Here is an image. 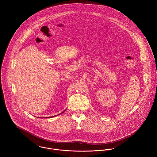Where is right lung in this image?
I'll return each instance as SVG.
<instances>
[{"mask_svg": "<svg viewBox=\"0 0 157 157\" xmlns=\"http://www.w3.org/2000/svg\"><path fill=\"white\" fill-rule=\"evenodd\" d=\"M65 111H65H64L63 112H64ZM63 112H62V113H63ZM61 113H60V114H61ZM60 114H59V115H60ZM54 117V116H52V117H48V118H51V117Z\"/></svg>", "mask_w": 157, "mask_h": 157, "instance_id": "obj_1", "label": "right lung"}]
</instances>
